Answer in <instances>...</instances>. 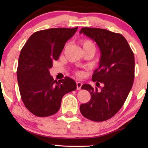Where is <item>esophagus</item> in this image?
<instances>
[{
    "label": "esophagus",
    "mask_w": 148,
    "mask_h": 148,
    "mask_svg": "<svg viewBox=\"0 0 148 148\" xmlns=\"http://www.w3.org/2000/svg\"><path fill=\"white\" fill-rule=\"evenodd\" d=\"M76 84H77V90H81V88H82V86L83 85L82 83L79 82H77L76 83Z\"/></svg>",
    "instance_id": "34e87169"
}]
</instances>
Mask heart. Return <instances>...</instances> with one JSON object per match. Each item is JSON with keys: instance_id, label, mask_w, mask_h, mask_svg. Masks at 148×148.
Returning a JSON list of instances; mask_svg holds the SVG:
<instances>
[{"instance_id": "1", "label": "heart", "mask_w": 148, "mask_h": 148, "mask_svg": "<svg viewBox=\"0 0 148 148\" xmlns=\"http://www.w3.org/2000/svg\"><path fill=\"white\" fill-rule=\"evenodd\" d=\"M82 44L83 46V49H86V48H90V49H92L95 52V45L93 43L92 41H91L90 40H82ZM83 72L82 71H77L76 75L79 77L83 76Z\"/></svg>"}]
</instances>
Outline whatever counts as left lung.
Here are the masks:
<instances>
[{
	"instance_id": "left-lung-1",
	"label": "left lung",
	"mask_w": 148,
	"mask_h": 148,
	"mask_svg": "<svg viewBox=\"0 0 148 148\" xmlns=\"http://www.w3.org/2000/svg\"><path fill=\"white\" fill-rule=\"evenodd\" d=\"M82 33L100 48L99 67L95 70L92 81L102 83L103 87L98 90L90 84L83 85L82 89L90 92L91 99L81 104L80 112L88 119L101 122L118 112L130 92L135 77L134 54L120 34L90 27L82 28L79 34Z\"/></svg>"
}]
</instances>
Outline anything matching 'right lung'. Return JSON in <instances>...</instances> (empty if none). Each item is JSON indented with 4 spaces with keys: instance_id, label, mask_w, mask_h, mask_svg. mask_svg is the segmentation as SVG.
<instances>
[{
    "instance_id": "right-lung-1",
    "label": "right lung",
    "mask_w": 148,
    "mask_h": 148,
    "mask_svg": "<svg viewBox=\"0 0 148 148\" xmlns=\"http://www.w3.org/2000/svg\"><path fill=\"white\" fill-rule=\"evenodd\" d=\"M77 28L36 32L21 49L17 71L19 92L24 105L36 116L54 114L59 110L64 95L76 90L73 79L65 77L57 82L50 75L49 69Z\"/></svg>"
}]
</instances>
